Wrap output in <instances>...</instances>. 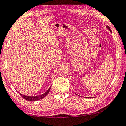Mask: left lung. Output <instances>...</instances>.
I'll use <instances>...</instances> for the list:
<instances>
[{"label":"left lung","instance_id":"obj_1","mask_svg":"<svg viewBox=\"0 0 126 126\" xmlns=\"http://www.w3.org/2000/svg\"><path fill=\"white\" fill-rule=\"evenodd\" d=\"M106 28H107V29H108V30H109V31H110V32H111V29H110V27H109V26L108 25H106ZM77 95H78V94H77Z\"/></svg>","mask_w":126,"mask_h":126}]
</instances>
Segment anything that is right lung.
<instances>
[{
	"instance_id": "right-lung-1",
	"label": "right lung",
	"mask_w": 126,
	"mask_h": 126,
	"mask_svg": "<svg viewBox=\"0 0 126 126\" xmlns=\"http://www.w3.org/2000/svg\"><path fill=\"white\" fill-rule=\"evenodd\" d=\"M50 89H51V87L48 88V89L47 90V91L46 92H45L44 93H43L41 95H37V96H28V95H24V94H22L20 93L19 92H18V93L20 94V95H21V97H22V98L26 99V100L29 101H38V100H39V99H42L43 98H44L45 97H46V95L48 94V93H49Z\"/></svg>"
}]
</instances>
